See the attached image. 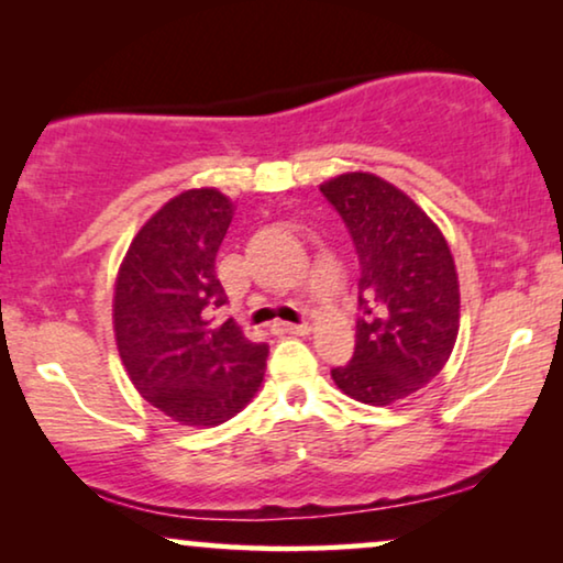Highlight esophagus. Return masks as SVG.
I'll use <instances>...</instances> for the list:
<instances>
[{"label":"esophagus","instance_id":"obj_1","mask_svg":"<svg viewBox=\"0 0 563 563\" xmlns=\"http://www.w3.org/2000/svg\"><path fill=\"white\" fill-rule=\"evenodd\" d=\"M272 330L276 335H307L312 328L307 322H297V325L295 322H274Z\"/></svg>","mask_w":563,"mask_h":563}]
</instances>
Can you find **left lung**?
Returning <instances> with one entry per match:
<instances>
[{"label": "left lung", "mask_w": 563, "mask_h": 563, "mask_svg": "<svg viewBox=\"0 0 563 563\" xmlns=\"http://www.w3.org/2000/svg\"><path fill=\"white\" fill-rule=\"evenodd\" d=\"M356 245L361 279L356 351L333 382L364 405L387 407L426 387L459 335V276L433 220L395 184L353 172L320 184Z\"/></svg>", "instance_id": "8db88e82"}]
</instances>
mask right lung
Listing matches in <instances>:
<instances>
[{
	"label": "right lung",
	"mask_w": 563,
	"mask_h": 563,
	"mask_svg": "<svg viewBox=\"0 0 563 563\" xmlns=\"http://www.w3.org/2000/svg\"><path fill=\"white\" fill-rule=\"evenodd\" d=\"M233 202L218 189L168 199L130 243L114 282V341L130 382L179 426L214 428L235 418L264 382L268 345L233 320L214 272Z\"/></svg>",
	"instance_id": "obj_1"
}]
</instances>
